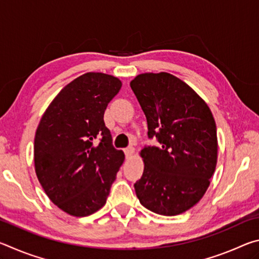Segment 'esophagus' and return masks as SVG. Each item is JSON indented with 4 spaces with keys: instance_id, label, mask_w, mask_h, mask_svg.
<instances>
[{
    "instance_id": "34e87169",
    "label": "esophagus",
    "mask_w": 259,
    "mask_h": 259,
    "mask_svg": "<svg viewBox=\"0 0 259 259\" xmlns=\"http://www.w3.org/2000/svg\"><path fill=\"white\" fill-rule=\"evenodd\" d=\"M124 153H125V156H126V157H131V156L134 155V153H135V148H134V147L125 148Z\"/></svg>"
}]
</instances>
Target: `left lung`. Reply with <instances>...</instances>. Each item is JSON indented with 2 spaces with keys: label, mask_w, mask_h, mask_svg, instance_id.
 <instances>
[{
  "label": "left lung",
  "mask_w": 259,
  "mask_h": 259,
  "mask_svg": "<svg viewBox=\"0 0 259 259\" xmlns=\"http://www.w3.org/2000/svg\"><path fill=\"white\" fill-rule=\"evenodd\" d=\"M145 113L148 137L159 145L140 151L139 202L151 211L176 216L202 199L217 164L216 122L207 103L172 74L143 73L130 82Z\"/></svg>",
  "instance_id": "obj_1"
}]
</instances>
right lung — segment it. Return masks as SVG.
Segmentation results:
<instances>
[{"label": "right lung", "mask_w": 259, "mask_h": 259, "mask_svg": "<svg viewBox=\"0 0 259 259\" xmlns=\"http://www.w3.org/2000/svg\"><path fill=\"white\" fill-rule=\"evenodd\" d=\"M121 87L109 74H83L60 90L37 125L35 172L48 198L71 216L85 217L104 207L124 161L104 122Z\"/></svg>", "instance_id": "obj_1"}]
</instances>
